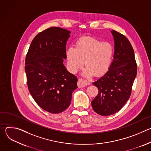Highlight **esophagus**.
Here are the masks:
<instances>
[{
    "mask_svg": "<svg viewBox=\"0 0 151 151\" xmlns=\"http://www.w3.org/2000/svg\"><path fill=\"white\" fill-rule=\"evenodd\" d=\"M90 84L89 82H88L87 81H85L83 79H79L78 81V86L79 88H82L85 87V86L88 85Z\"/></svg>",
    "mask_w": 151,
    "mask_h": 151,
    "instance_id": "1",
    "label": "esophagus"
}]
</instances>
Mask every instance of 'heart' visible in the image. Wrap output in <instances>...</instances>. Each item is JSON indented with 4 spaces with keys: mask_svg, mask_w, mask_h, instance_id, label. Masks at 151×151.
Instances as JSON below:
<instances>
[{
    "mask_svg": "<svg viewBox=\"0 0 151 151\" xmlns=\"http://www.w3.org/2000/svg\"><path fill=\"white\" fill-rule=\"evenodd\" d=\"M114 49L109 42L96 37H82L76 42L75 48L70 47L66 52L70 70L75 73L81 69L85 61V76H100L109 70Z\"/></svg>",
    "mask_w": 151,
    "mask_h": 151,
    "instance_id": "obj_1",
    "label": "heart"
}]
</instances>
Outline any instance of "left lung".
I'll use <instances>...</instances> for the list:
<instances>
[{"mask_svg":"<svg viewBox=\"0 0 151 151\" xmlns=\"http://www.w3.org/2000/svg\"><path fill=\"white\" fill-rule=\"evenodd\" d=\"M111 32L115 40L114 60L109 70L93 83L99 94L91 101L92 107L101 116L114 114L122 108L130 98L137 71L130 41L119 32Z\"/></svg>","mask_w":151,"mask_h":151,"instance_id":"left-lung-1","label":"left lung"}]
</instances>
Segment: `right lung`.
Segmentation results:
<instances>
[{"mask_svg": "<svg viewBox=\"0 0 151 151\" xmlns=\"http://www.w3.org/2000/svg\"><path fill=\"white\" fill-rule=\"evenodd\" d=\"M70 32L58 27L39 33L27 51L25 71L27 87L36 103L45 111L58 114L69 106L77 78L63 64Z\"/></svg>", "mask_w": 151, "mask_h": 151, "instance_id": "obj_1", "label": "right lung"}]
</instances>
